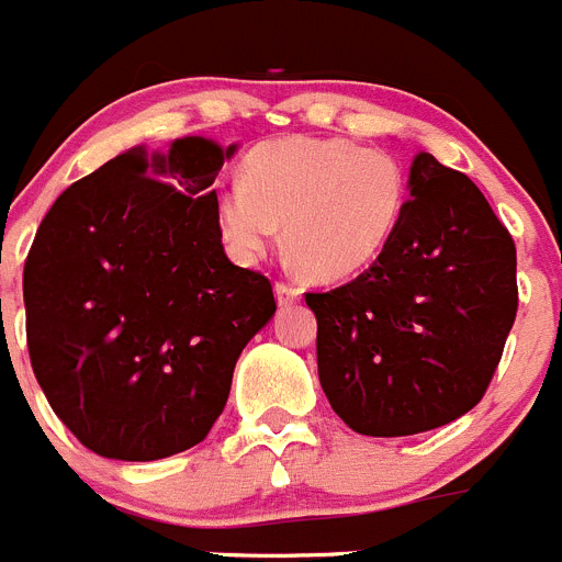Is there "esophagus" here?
<instances>
[{"label": "esophagus", "mask_w": 562, "mask_h": 562, "mask_svg": "<svg viewBox=\"0 0 562 562\" xmlns=\"http://www.w3.org/2000/svg\"><path fill=\"white\" fill-rule=\"evenodd\" d=\"M276 297L281 306H290L295 301H301V290L295 284H286V281H278L276 284Z\"/></svg>", "instance_id": "esophagus-1"}]
</instances>
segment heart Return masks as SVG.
<instances>
[{
    "label": "heart",
    "instance_id": "heart-1",
    "mask_svg": "<svg viewBox=\"0 0 562 562\" xmlns=\"http://www.w3.org/2000/svg\"><path fill=\"white\" fill-rule=\"evenodd\" d=\"M408 180L394 154L342 137H286L258 146L245 180L216 193V220L238 261H258L281 236L317 281L371 267L405 211Z\"/></svg>",
    "mask_w": 562,
    "mask_h": 562
}]
</instances>
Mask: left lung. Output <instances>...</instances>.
<instances>
[{"mask_svg":"<svg viewBox=\"0 0 562 562\" xmlns=\"http://www.w3.org/2000/svg\"><path fill=\"white\" fill-rule=\"evenodd\" d=\"M411 200L366 272L306 292L317 376L362 436H414L475 408L518 312L515 241L470 177L419 151Z\"/></svg>","mask_w":562,"mask_h":562,"instance_id":"1","label":"left lung"}]
</instances>
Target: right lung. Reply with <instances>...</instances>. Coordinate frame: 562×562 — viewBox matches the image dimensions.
<instances>
[{
	"label": "right lung",
	"mask_w": 562,
	"mask_h": 562,
	"mask_svg": "<svg viewBox=\"0 0 562 562\" xmlns=\"http://www.w3.org/2000/svg\"><path fill=\"white\" fill-rule=\"evenodd\" d=\"M236 146L128 148L72 182L24 261L33 374L49 408L103 459L200 445L236 360L276 312L270 278L222 247L213 180Z\"/></svg>",
	"instance_id": "right-lung-1"
}]
</instances>
